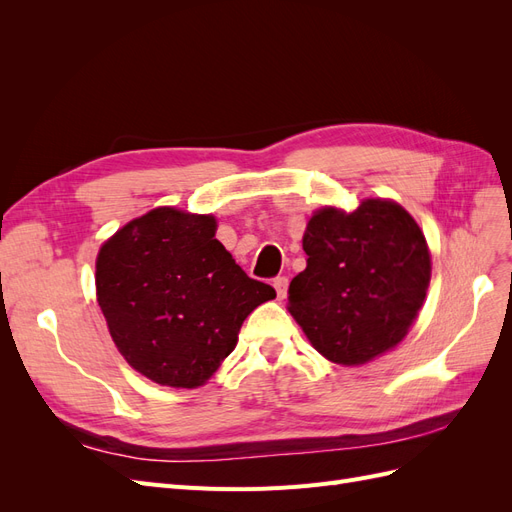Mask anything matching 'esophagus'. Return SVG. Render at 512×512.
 <instances>
[{"instance_id": "34e87169", "label": "esophagus", "mask_w": 512, "mask_h": 512, "mask_svg": "<svg viewBox=\"0 0 512 512\" xmlns=\"http://www.w3.org/2000/svg\"><path fill=\"white\" fill-rule=\"evenodd\" d=\"M273 288L277 292V299H286V294H288V277H275Z\"/></svg>"}]
</instances>
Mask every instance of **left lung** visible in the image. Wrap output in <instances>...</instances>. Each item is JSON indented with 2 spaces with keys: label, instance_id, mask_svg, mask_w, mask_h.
<instances>
[{
  "label": "left lung",
  "instance_id": "left-lung-1",
  "mask_svg": "<svg viewBox=\"0 0 512 512\" xmlns=\"http://www.w3.org/2000/svg\"><path fill=\"white\" fill-rule=\"evenodd\" d=\"M307 267L288 312L324 359L359 367L404 342L425 303L431 252L421 226L391 198L354 211L324 205L303 232Z\"/></svg>",
  "mask_w": 512,
  "mask_h": 512
}]
</instances>
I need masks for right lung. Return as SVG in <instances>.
I'll return each mask as SVG.
<instances>
[{
	"instance_id": "1",
	"label": "right lung",
	"mask_w": 512,
	"mask_h": 512,
	"mask_svg": "<svg viewBox=\"0 0 512 512\" xmlns=\"http://www.w3.org/2000/svg\"><path fill=\"white\" fill-rule=\"evenodd\" d=\"M209 213L156 207L96 256V297L119 354L138 374L198 389L235 350L243 320L275 290L247 277Z\"/></svg>"
}]
</instances>
